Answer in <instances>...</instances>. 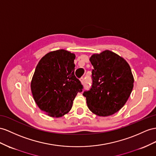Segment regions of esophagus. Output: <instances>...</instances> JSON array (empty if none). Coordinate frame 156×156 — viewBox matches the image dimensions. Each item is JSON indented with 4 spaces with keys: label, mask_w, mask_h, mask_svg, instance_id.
Segmentation results:
<instances>
[{
    "label": "esophagus",
    "mask_w": 156,
    "mask_h": 156,
    "mask_svg": "<svg viewBox=\"0 0 156 156\" xmlns=\"http://www.w3.org/2000/svg\"><path fill=\"white\" fill-rule=\"evenodd\" d=\"M80 82H81V83H82V84H83V83H84V82H85L84 78H80Z\"/></svg>",
    "instance_id": "1"
}]
</instances>
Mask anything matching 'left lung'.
Listing matches in <instances>:
<instances>
[{
	"mask_svg": "<svg viewBox=\"0 0 156 156\" xmlns=\"http://www.w3.org/2000/svg\"><path fill=\"white\" fill-rule=\"evenodd\" d=\"M92 85L83 95L93 113L107 117L117 113L125 105L134 86L130 67L125 59L106 50L90 58Z\"/></svg>",
	"mask_w": 156,
	"mask_h": 156,
	"instance_id": "left-lung-1",
	"label": "left lung"
}]
</instances>
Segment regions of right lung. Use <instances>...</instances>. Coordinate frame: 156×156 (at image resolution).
<instances>
[{"label": "right lung", "instance_id": "obj_1", "mask_svg": "<svg viewBox=\"0 0 156 156\" xmlns=\"http://www.w3.org/2000/svg\"><path fill=\"white\" fill-rule=\"evenodd\" d=\"M76 56L60 49L46 54L38 62L31 82V90L39 108L50 117L68 113L83 86L75 76Z\"/></svg>", "mask_w": 156, "mask_h": 156}]
</instances>
